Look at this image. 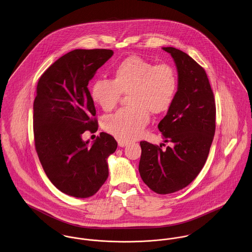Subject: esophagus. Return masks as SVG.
I'll use <instances>...</instances> for the list:
<instances>
[{
  "mask_svg": "<svg viewBox=\"0 0 252 252\" xmlns=\"http://www.w3.org/2000/svg\"><path fill=\"white\" fill-rule=\"evenodd\" d=\"M118 145L121 147V148H124L126 146L128 145V142L127 141H124V140H118Z\"/></svg>",
  "mask_w": 252,
  "mask_h": 252,
  "instance_id": "34e87169",
  "label": "esophagus"
}]
</instances>
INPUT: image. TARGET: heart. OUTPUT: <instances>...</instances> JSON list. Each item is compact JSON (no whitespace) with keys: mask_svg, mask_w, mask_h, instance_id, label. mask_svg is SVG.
I'll use <instances>...</instances> for the list:
<instances>
[{"mask_svg":"<svg viewBox=\"0 0 252 252\" xmlns=\"http://www.w3.org/2000/svg\"><path fill=\"white\" fill-rule=\"evenodd\" d=\"M177 76L168 64H159L131 56L113 70V80L96 79L90 89L93 101L103 111L112 110L122 94L128 95L130 107L104 119V128L119 139L133 140L142 134L149 123L150 112H166L174 101Z\"/></svg>","mask_w":252,"mask_h":252,"instance_id":"b5f03b06","label":"heart"}]
</instances>
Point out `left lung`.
Wrapping results in <instances>:
<instances>
[{
  "mask_svg": "<svg viewBox=\"0 0 252 252\" xmlns=\"http://www.w3.org/2000/svg\"><path fill=\"white\" fill-rule=\"evenodd\" d=\"M162 49L174 59L177 91L158 129L174 147L140 142L139 173L150 189L167 194L188 186L202 170L215 134L216 104L204 69L178 49Z\"/></svg>",
  "mask_w": 252,
  "mask_h": 252,
  "instance_id": "1",
  "label": "left lung"
}]
</instances>
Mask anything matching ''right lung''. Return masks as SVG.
<instances>
[{"label": "right lung", "instance_id": "add662e5", "mask_svg": "<svg viewBox=\"0 0 252 252\" xmlns=\"http://www.w3.org/2000/svg\"><path fill=\"white\" fill-rule=\"evenodd\" d=\"M113 54L74 50L45 71L36 88L33 133L40 163L59 191L78 198L99 190L108 177L107 158L117 149L116 140L105 132L91 145L82 140L86 130H97L88 83Z\"/></svg>", "mask_w": 252, "mask_h": 252}]
</instances>
